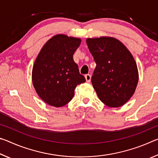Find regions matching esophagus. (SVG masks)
I'll return each instance as SVG.
<instances>
[{
    "mask_svg": "<svg viewBox=\"0 0 158 158\" xmlns=\"http://www.w3.org/2000/svg\"><path fill=\"white\" fill-rule=\"evenodd\" d=\"M85 80H86L87 82H90V78H91V76H90V74H87L85 75Z\"/></svg>",
    "mask_w": 158,
    "mask_h": 158,
    "instance_id": "34e87169",
    "label": "esophagus"
}]
</instances>
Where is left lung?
<instances>
[{"mask_svg":"<svg viewBox=\"0 0 158 158\" xmlns=\"http://www.w3.org/2000/svg\"><path fill=\"white\" fill-rule=\"evenodd\" d=\"M86 43L96 63L91 82L99 99L110 107L123 105L138 83L137 66L132 55L114 37L88 38Z\"/></svg>","mask_w":158,"mask_h":158,"instance_id":"8db88e82","label":"left lung"}]
</instances>
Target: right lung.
<instances>
[{
    "instance_id": "right-lung-1",
    "label": "right lung",
    "mask_w": 158,
    "mask_h": 158,
    "mask_svg": "<svg viewBox=\"0 0 158 158\" xmlns=\"http://www.w3.org/2000/svg\"><path fill=\"white\" fill-rule=\"evenodd\" d=\"M81 40L57 35L42 47L34 63L32 79L35 89L42 100L60 107L74 95L77 85L85 81L74 63L73 55Z\"/></svg>"
}]
</instances>
